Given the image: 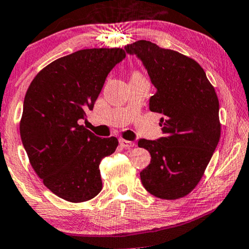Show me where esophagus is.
<instances>
[{
  "label": "esophagus",
  "instance_id": "34e87169",
  "mask_svg": "<svg viewBox=\"0 0 249 249\" xmlns=\"http://www.w3.org/2000/svg\"><path fill=\"white\" fill-rule=\"evenodd\" d=\"M120 144L123 146V148H132V146H134V142L132 141H127V140H124V139H121L120 140Z\"/></svg>",
  "mask_w": 249,
  "mask_h": 249
}]
</instances>
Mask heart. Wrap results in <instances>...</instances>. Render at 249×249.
Here are the masks:
<instances>
[{
    "label": "heart",
    "mask_w": 249,
    "mask_h": 249,
    "mask_svg": "<svg viewBox=\"0 0 249 249\" xmlns=\"http://www.w3.org/2000/svg\"><path fill=\"white\" fill-rule=\"evenodd\" d=\"M135 74H138V73H135Z\"/></svg>",
    "instance_id": "obj_1"
}]
</instances>
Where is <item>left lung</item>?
<instances>
[{
	"label": "left lung",
	"instance_id": "obj_1",
	"mask_svg": "<svg viewBox=\"0 0 249 249\" xmlns=\"http://www.w3.org/2000/svg\"><path fill=\"white\" fill-rule=\"evenodd\" d=\"M125 50L142 61L157 89L150 98V110L162 115L163 138L138 143L151 155L150 164L140 173L141 181L156 197H184L201 180L219 143L218 96L193 58L148 40L135 41Z\"/></svg>",
	"mask_w": 249,
	"mask_h": 249
}]
</instances>
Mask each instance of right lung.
I'll return each mask as SVG.
<instances>
[{
	"mask_svg": "<svg viewBox=\"0 0 249 249\" xmlns=\"http://www.w3.org/2000/svg\"><path fill=\"white\" fill-rule=\"evenodd\" d=\"M122 48H90L63 56L31 81L20 135L30 164L65 201L93 198L103 188L99 164L115 152V136L101 139L80 124L92 110L106 78L125 58Z\"/></svg>",
	"mask_w": 249,
	"mask_h": 249,
	"instance_id": "obj_1",
	"label": "right lung"
}]
</instances>
